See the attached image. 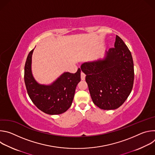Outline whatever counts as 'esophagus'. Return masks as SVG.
Segmentation results:
<instances>
[{
	"label": "esophagus",
	"mask_w": 155,
	"mask_h": 155,
	"mask_svg": "<svg viewBox=\"0 0 155 155\" xmlns=\"http://www.w3.org/2000/svg\"><path fill=\"white\" fill-rule=\"evenodd\" d=\"M85 77H86V75L83 72H81V80H85Z\"/></svg>",
	"instance_id": "34e87169"
}]
</instances>
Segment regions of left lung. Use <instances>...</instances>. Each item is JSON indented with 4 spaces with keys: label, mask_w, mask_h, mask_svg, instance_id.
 Listing matches in <instances>:
<instances>
[{
    "label": "left lung",
    "mask_w": 155,
    "mask_h": 155,
    "mask_svg": "<svg viewBox=\"0 0 155 155\" xmlns=\"http://www.w3.org/2000/svg\"><path fill=\"white\" fill-rule=\"evenodd\" d=\"M115 48L103 59L84 62L81 69L93 103L103 110L120 107L129 96L134 80L133 59L123 40L116 36Z\"/></svg>",
    "instance_id": "left-lung-1"
}]
</instances>
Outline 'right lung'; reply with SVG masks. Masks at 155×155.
Masks as SVG:
<instances>
[{
	"mask_svg": "<svg viewBox=\"0 0 155 155\" xmlns=\"http://www.w3.org/2000/svg\"><path fill=\"white\" fill-rule=\"evenodd\" d=\"M31 50L25 66V82L28 94L34 105L49 115L61 114L71 106L77 85L80 81L81 70L75 74L64 72L49 85L39 84L34 79L31 70Z\"/></svg>",
	"mask_w": 155,
	"mask_h": 155,
	"instance_id": "1",
	"label": "right lung"
}]
</instances>
